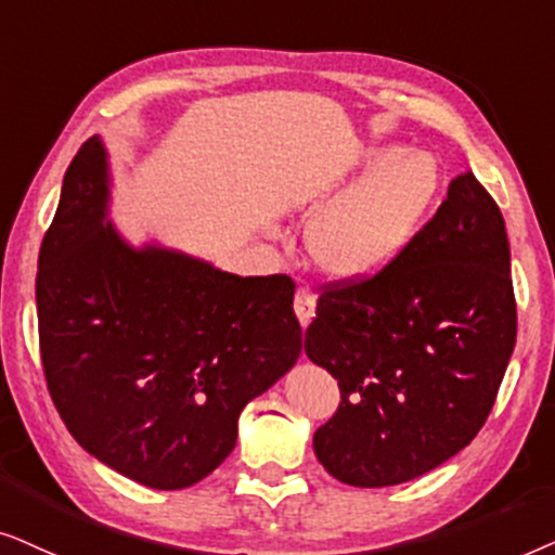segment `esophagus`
<instances>
[{
    "label": "esophagus",
    "instance_id": "obj_1",
    "mask_svg": "<svg viewBox=\"0 0 555 555\" xmlns=\"http://www.w3.org/2000/svg\"><path fill=\"white\" fill-rule=\"evenodd\" d=\"M314 307H317V297L309 286H299L297 294H294V312H297L301 327H307L314 317Z\"/></svg>",
    "mask_w": 555,
    "mask_h": 555
}]
</instances>
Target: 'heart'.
Here are the masks:
<instances>
[{"label": "heart", "instance_id": "b5f03b06", "mask_svg": "<svg viewBox=\"0 0 555 555\" xmlns=\"http://www.w3.org/2000/svg\"><path fill=\"white\" fill-rule=\"evenodd\" d=\"M360 180L339 192L307 228V250L335 279H367L393 263L416 235L439 190V167L424 152L396 146L365 157Z\"/></svg>", "mask_w": 555, "mask_h": 555}]
</instances>
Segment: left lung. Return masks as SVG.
Segmentation results:
<instances>
[{"label": "left lung", "instance_id": "left-lung-1", "mask_svg": "<svg viewBox=\"0 0 555 555\" xmlns=\"http://www.w3.org/2000/svg\"><path fill=\"white\" fill-rule=\"evenodd\" d=\"M518 332L509 243L477 177L375 276L324 286L305 332L339 386L314 454L339 482L388 487L462 452L490 416Z\"/></svg>", "mask_w": 555, "mask_h": 555}]
</instances>
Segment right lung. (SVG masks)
<instances>
[{"label": "right lung", "instance_id": "obj_1", "mask_svg": "<svg viewBox=\"0 0 555 555\" xmlns=\"http://www.w3.org/2000/svg\"><path fill=\"white\" fill-rule=\"evenodd\" d=\"M35 299L42 371L73 439L154 490L208 477L233 452L246 403L301 352L286 273L243 279L121 238L99 137L63 177Z\"/></svg>", "mask_w": 555, "mask_h": 555}]
</instances>
